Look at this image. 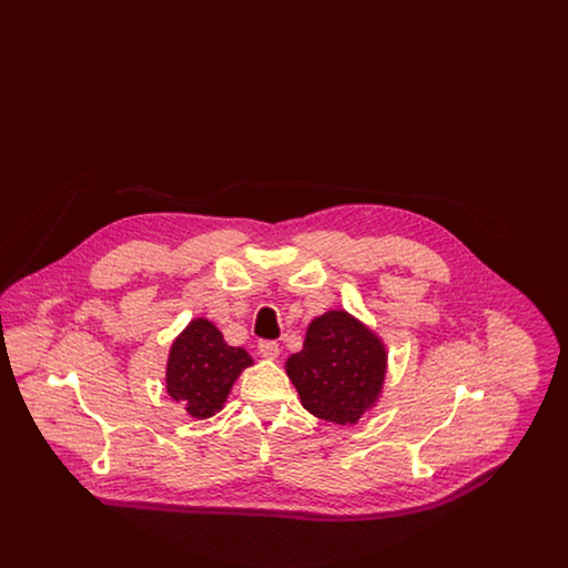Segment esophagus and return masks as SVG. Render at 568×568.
<instances>
[{
    "mask_svg": "<svg viewBox=\"0 0 568 568\" xmlns=\"http://www.w3.org/2000/svg\"><path fill=\"white\" fill-rule=\"evenodd\" d=\"M257 349H260V355H262V357H266V359H276V357H278V353H281V349H278V343H274V341H262Z\"/></svg>",
    "mask_w": 568,
    "mask_h": 568,
    "instance_id": "obj_1",
    "label": "esophagus"
}]
</instances>
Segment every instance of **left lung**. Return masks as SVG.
Segmentation results:
<instances>
[{
  "label": "left lung",
  "mask_w": 568,
  "mask_h": 568,
  "mask_svg": "<svg viewBox=\"0 0 568 568\" xmlns=\"http://www.w3.org/2000/svg\"><path fill=\"white\" fill-rule=\"evenodd\" d=\"M285 373L311 415L352 426L383 396L387 349L373 327L332 308L308 324L302 352L287 357Z\"/></svg>",
  "instance_id": "1"
}]
</instances>
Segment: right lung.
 <instances>
[{
    "mask_svg": "<svg viewBox=\"0 0 568 568\" xmlns=\"http://www.w3.org/2000/svg\"><path fill=\"white\" fill-rule=\"evenodd\" d=\"M253 357L243 347L225 343L206 317H195L172 341L165 364V389L193 419H209L225 403Z\"/></svg>",
    "mask_w": 568,
    "mask_h": 568,
    "instance_id": "1",
    "label": "right lung"
}]
</instances>
